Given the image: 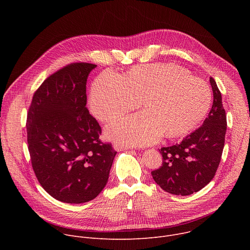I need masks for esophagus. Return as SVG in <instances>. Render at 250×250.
<instances>
[{
    "mask_svg": "<svg viewBox=\"0 0 250 250\" xmlns=\"http://www.w3.org/2000/svg\"><path fill=\"white\" fill-rule=\"evenodd\" d=\"M114 148H115L117 151H123V150L128 149L129 147H128V146H125L120 145V144H116V145L114 146Z\"/></svg>",
    "mask_w": 250,
    "mask_h": 250,
    "instance_id": "obj_1",
    "label": "esophagus"
}]
</instances>
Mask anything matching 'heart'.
<instances>
[{"instance_id":"obj_1","label":"heart","mask_w":250,"mask_h":250,"mask_svg":"<svg viewBox=\"0 0 250 250\" xmlns=\"http://www.w3.org/2000/svg\"><path fill=\"white\" fill-rule=\"evenodd\" d=\"M141 102L145 112L114 121L109 138L124 146H146L162 134L179 137L192 131L207 115L211 92L201 78L172 63L136 66L124 76L102 73L90 93V110L101 122H110Z\"/></svg>"}]
</instances>
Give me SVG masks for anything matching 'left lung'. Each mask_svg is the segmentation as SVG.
Returning <instances> with one entry per match:
<instances>
[{
	"instance_id": "left-lung-1",
	"label": "left lung",
	"mask_w": 250,
	"mask_h": 250,
	"mask_svg": "<svg viewBox=\"0 0 250 250\" xmlns=\"http://www.w3.org/2000/svg\"><path fill=\"white\" fill-rule=\"evenodd\" d=\"M213 94L212 106L202 126L187 135L180 144L162 147V166L151 172L164 191L188 196L208 185L221 162L227 131V115L222 94L213 78H209Z\"/></svg>"
}]
</instances>
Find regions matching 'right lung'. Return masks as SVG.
<instances>
[{"mask_svg":"<svg viewBox=\"0 0 250 250\" xmlns=\"http://www.w3.org/2000/svg\"><path fill=\"white\" fill-rule=\"evenodd\" d=\"M95 64H69L35 91L27 113L31 165L54 199L81 204L104 188L117 152L99 138L102 129L86 108V84Z\"/></svg>","mask_w":250,"mask_h":250,"instance_id":"1","label":"right lung"}]
</instances>
